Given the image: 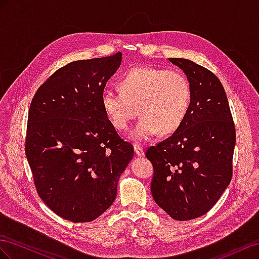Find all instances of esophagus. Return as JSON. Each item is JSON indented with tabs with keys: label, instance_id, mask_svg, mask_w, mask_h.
I'll use <instances>...</instances> for the list:
<instances>
[{
	"label": "esophagus",
	"instance_id": "obj_1",
	"mask_svg": "<svg viewBox=\"0 0 259 259\" xmlns=\"http://www.w3.org/2000/svg\"><path fill=\"white\" fill-rule=\"evenodd\" d=\"M134 149H135V152H136V154H137V155L141 156V155H143V154H144V150H143V147H141V145L135 144Z\"/></svg>",
	"mask_w": 259,
	"mask_h": 259
}]
</instances>
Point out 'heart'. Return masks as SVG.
Wrapping results in <instances>:
<instances>
[{"label": "heart", "instance_id": "obj_1", "mask_svg": "<svg viewBox=\"0 0 259 259\" xmlns=\"http://www.w3.org/2000/svg\"><path fill=\"white\" fill-rule=\"evenodd\" d=\"M120 92L106 90L102 106L114 127L122 131L139 115L131 130L135 141H147L161 131L168 135L181 127L191 102L189 79L180 70L135 66L119 78Z\"/></svg>", "mask_w": 259, "mask_h": 259}]
</instances>
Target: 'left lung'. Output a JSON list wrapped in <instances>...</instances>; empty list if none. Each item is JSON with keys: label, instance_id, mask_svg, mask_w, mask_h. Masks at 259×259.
<instances>
[{"label": "left lung", "instance_id": "obj_1", "mask_svg": "<svg viewBox=\"0 0 259 259\" xmlns=\"http://www.w3.org/2000/svg\"><path fill=\"white\" fill-rule=\"evenodd\" d=\"M168 60L187 75L191 102L181 127L145 156L154 169V201L174 220L187 221L207 213L229 186L236 134L215 74L187 59Z\"/></svg>", "mask_w": 259, "mask_h": 259}]
</instances>
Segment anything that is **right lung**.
Segmentation results:
<instances>
[{
    "label": "right lung",
    "instance_id": "add662e5",
    "mask_svg": "<svg viewBox=\"0 0 259 259\" xmlns=\"http://www.w3.org/2000/svg\"><path fill=\"white\" fill-rule=\"evenodd\" d=\"M121 52L57 70L31 99L25 153L37 193L56 214L95 220L114 202L134 156L106 116L102 95Z\"/></svg>",
    "mask_w": 259,
    "mask_h": 259
}]
</instances>
